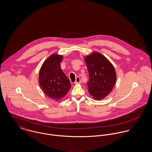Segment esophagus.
I'll return each instance as SVG.
<instances>
[{
  "label": "esophagus",
  "mask_w": 152,
  "mask_h": 152,
  "mask_svg": "<svg viewBox=\"0 0 152 152\" xmlns=\"http://www.w3.org/2000/svg\"><path fill=\"white\" fill-rule=\"evenodd\" d=\"M75 84H79V83H81V79H80V77H77L76 78V80H75Z\"/></svg>",
  "instance_id": "obj_1"
}]
</instances>
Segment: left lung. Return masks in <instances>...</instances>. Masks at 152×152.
Segmentation results:
<instances>
[{"label":"left lung","mask_w":152,"mask_h":152,"mask_svg":"<svg viewBox=\"0 0 152 152\" xmlns=\"http://www.w3.org/2000/svg\"><path fill=\"white\" fill-rule=\"evenodd\" d=\"M89 79L88 92L95 100H101L111 92L116 81L115 69L108 59L98 52L84 57Z\"/></svg>","instance_id":"8db88e82"}]
</instances>
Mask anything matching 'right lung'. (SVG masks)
<instances>
[{"instance_id": "right-lung-1", "label": "right lung", "mask_w": 152, "mask_h": 152, "mask_svg": "<svg viewBox=\"0 0 152 152\" xmlns=\"http://www.w3.org/2000/svg\"><path fill=\"white\" fill-rule=\"evenodd\" d=\"M63 59L62 55L53 54L44 61L39 74V83L44 93L56 101L64 98L71 87L61 68Z\"/></svg>"}]
</instances>
